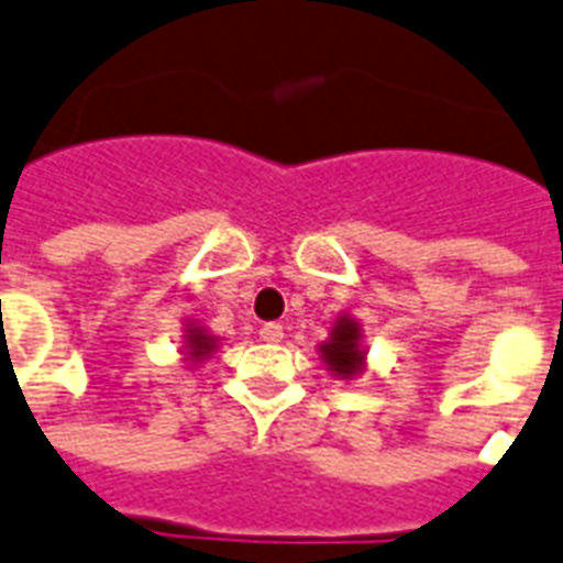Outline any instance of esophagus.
<instances>
[{
  "label": "esophagus",
  "mask_w": 563,
  "mask_h": 563,
  "mask_svg": "<svg viewBox=\"0 0 563 563\" xmlns=\"http://www.w3.org/2000/svg\"><path fill=\"white\" fill-rule=\"evenodd\" d=\"M282 338H285V329H282L278 322H264V325H261V341L278 343Z\"/></svg>",
  "instance_id": "esophagus-1"
}]
</instances>
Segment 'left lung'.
<instances>
[{
	"label": "left lung",
	"mask_w": 563,
	"mask_h": 563,
	"mask_svg": "<svg viewBox=\"0 0 563 563\" xmlns=\"http://www.w3.org/2000/svg\"><path fill=\"white\" fill-rule=\"evenodd\" d=\"M364 334H361V322L350 313H341L334 325H331V338L320 346L322 364L334 373L338 378L358 376L367 361L364 352Z\"/></svg>",
	"instance_id": "8db88e82"
}]
</instances>
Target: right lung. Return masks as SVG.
Returning <instances> with one entry per match:
<instances>
[{
	"label": "right lung",
	"instance_id": "1",
	"mask_svg": "<svg viewBox=\"0 0 563 563\" xmlns=\"http://www.w3.org/2000/svg\"><path fill=\"white\" fill-rule=\"evenodd\" d=\"M213 350H217V338H213V334H208L202 325H196V322H187V329H185V355H187V361L199 364V361L208 358Z\"/></svg>",
	"mask_w": 563,
	"mask_h": 563
}]
</instances>
